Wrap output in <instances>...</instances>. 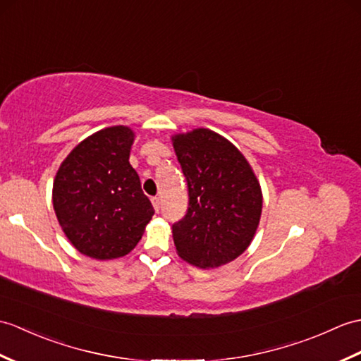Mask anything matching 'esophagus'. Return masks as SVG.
Wrapping results in <instances>:
<instances>
[{
	"instance_id": "esophagus-1",
	"label": "esophagus",
	"mask_w": 361,
	"mask_h": 361,
	"mask_svg": "<svg viewBox=\"0 0 361 361\" xmlns=\"http://www.w3.org/2000/svg\"><path fill=\"white\" fill-rule=\"evenodd\" d=\"M152 204H154V207H155V211H160V206H161L160 197H154V198H152Z\"/></svg>"
}]
</instances>
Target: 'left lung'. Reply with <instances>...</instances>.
Listing matches in <instances>:
<instances>
[{
    "instance_id": "8db88e82",
    "label": "left lung",
    "mask_w": 361,
    "mask_h": 361,
    "mask_svg": "<svg viewBox=\"0 0 361 361\" xmlns=\"http://www.w3.org/2000/svg\"><path fill=\"white\" fill-rule=\"evenodd\" d=\"M173 149L188 181L189 207L172 224L178 255L203 269L241 255L258 228L262 189L246 158L209 129L173 138Z\"/></svg>"
}]
</instances>
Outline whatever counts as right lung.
Returning a JSON list of instances; mask_svg holds the SVG:
<instances>
[{
  "label": "right lung",
  "mask_w": 361,
  "mask_h": 361,
  "mask_svg": "<svg viewBox=\"0 0 361 361\" xmlns=\"http://www.w3.org/2000/svg\"><path fill=\"white\" fill-rule=\"evenodd\" d=\"M132 142L133 132L124 126L99 130L67 155L55 177L56 219L90 258L129 254L155 212L129 163Z\"/></svg>",
  "instance_id": "obj_1"
}]
</instances>
